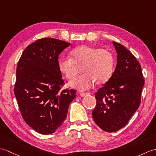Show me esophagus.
<instances>
[{"label":"esophagus","mask_w":156,"mask_h":156,"mask_svg":"<svg viewBox=\"0 0 156 156\" xmlns=\"http://www.w3.org/2000/svg\"><path fill=\"white\" fill-rule=\"evenodd\" d=\"M89 94H90L88 93V92H86V93H82V92H81V93H80V96H81L82 97H85L86 96H88V95H89Z\"/></svg>","instance_id":"obj_1"}]
</instances>
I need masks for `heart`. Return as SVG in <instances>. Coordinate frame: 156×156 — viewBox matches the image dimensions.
I'll use <instances>...</instances> for the list:
<instances>
[{
	"instance_id": "heart-1",
	"label": "heart",
	"mask_w": 156,
	"mask_h": 156,
	"mask_svg": "<svg viewBox=\"0 0 156 156\" xmlns=\"http://www.w3.org/2000/svg\"><path fill=\"white\" fill-rule=\"evenodd\" d=\"M70 58H62L58 69L66 78H74L82 70L84 74L72 80V88L86 90L94 84H104L109 80L114 72V58L109 50L83 44L70 52Z\"/></svg>"
}]
</instances>
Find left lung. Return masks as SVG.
<instances>
[{
	"label": "left lung",
	"instance_id": "1",
	"mask_svg": "<svg viewBox=\"0 0 156 156\" xmlns=\"http://www.w3.org/2000/svg\"><path fill=\"white\" fill-rule=\"evenodd\" d=\"M117 64L109 80L95 94L92 112L96 124L107 132L120 129L139 108L144 79L139 62L128 50L113 42Z\"/></svg>",
	"mask_w": 156,
	"mask_h": 156
}]
</instances>
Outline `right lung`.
I'll use <instances>...</instances> for the list:
<instances>
[{"label":"right lung","instance_id":"add662e5","mask_svg":"<svg viewBox=\"0 0 156 156\" xmlns=\"http://www.w3.org/2000/svg\"><path fill=\"white\" fill-rule=\"evenodd\" d=\"M70 44L55 38L39 39L27 47L17 65L14 91L22 116L42 134L52 133L62 124L76 96L74 89L60 90L64 80L58 56Z\"/></svg>","mask_w":156,"mask_h":156}]
</instances>
